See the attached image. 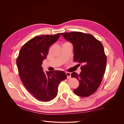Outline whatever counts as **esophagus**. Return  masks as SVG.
Here are the masks:
<instances>
[{
  "label": "esophagus",
  "instance_id": "obj_1",
  "mask_svg": "<svg viewBox=\"0 0 124 124\" xmlns=\"http://www.w3.org/2000/svg\"><path fill=\"white\" fill-rule=\"evenodd\" d=\"M66 73L67 76V78H71V73L69 72H67Z\"/></svg>",
  "mask_w": 124,
  "mask_h": 124
}]
</instances>
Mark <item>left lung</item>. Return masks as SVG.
Listing matches in <instances>:
<instances>
[{
	"mask_svg": "<svg viewBox=\"0 0 124 124\" xmlns=\"http://www.w3.org/2000/svg\"><path fill=\"white\" fill-rule=\"evenodd\" d=\"M61 35L73 44L74 62L82 64L79 74H71L80 84L73 92L82 97L91 96L99 87L106 71L107 56L103 45L92 35L83 32H64Z\"/></svg>",
	"mask_w": 124,
	"mask_h": 124,
	"instance_id": "obj_1",
	"label": "left lung"
}]
</instances>
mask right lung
Wrapping results in <instances>:
<instances>
[{"label":"right lung","mask_w":124,"mask_h":124,"mask_svg":"<svg viewBox=\"0 0 124 124\" xmlns=\"http://www.w3.org/2000/svg\"><path fill=\"white\" fill-rule=\"evenodd\" d=\"M61 33L37 36L22 47L16 59L18 73L27 91L36 99L48 101L57 95L58 85L67 78L62 71H45L41 65L49 47L59 39Z\"/></svg>","instance_id":"add662e5"}]
</instances>
